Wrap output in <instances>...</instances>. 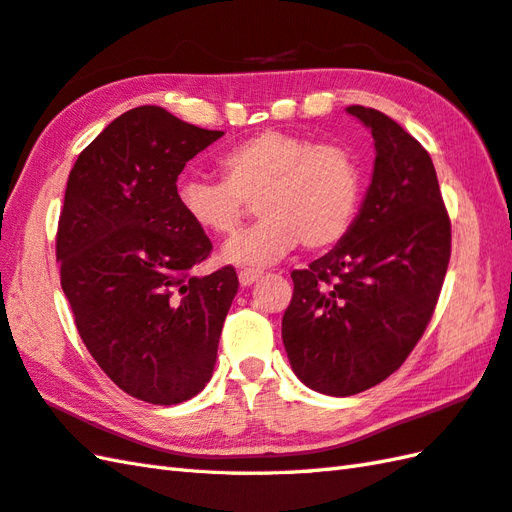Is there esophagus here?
Segmentation results:
<instances>
[{
    "label": "esophagus",
    "instance_id": "1",
    "mask_svg": "<svg viewBox=\"0 0 512 512\" xmlns=\"http://www.w3.org/2000/svg\"><path fill=\"white\" fill-rule=\"evenodd\" d=\"M261 275H264V272H261V270H255V268H244V270L237 272V279H240V283L244 285V288H248V285H253L255 281H259V279H261Z\"/></svg>",
    "mask_w": 512,
    "mask_h": 512
}]
</instances>
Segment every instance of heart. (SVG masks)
I'll return each mask as SVG.
<instances>
[{"instance_id":"b5f03b06","label":"heart","mask_w":512,"mask_h":512,"mask_svg":"<svg viewBox=\"0 0 512 512\" xmlns=\"http://www.w3.org/2000/svg\"><path fill=\"white\" fill-rule=\"evenodd\" d=\"M224 181L185 178L178 205L202 233L227 237L240 227L248 202L261 222L224 248L237 266H268L296 246L323 251L353 227L362 200V170L336 144L264 130L222 154Z\"/></svg>"}]
</instances>
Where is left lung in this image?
Wrapping results in <instances>:
<instances>
[{"label": "left lung", "mask_w": 512, "mask_h": 512, "mask_svg": "<svg viewBox=\"0 0 512 512\" xmlns=\"http://www.w3.org/2000/svg\"><path fill=\"white\" fill-rule=\"evenodd\" d=\"M347 113L373 135L371 185L351 231L292 272L281 323L294 375L331 397L358 395L406 362L434 314L451 255L430 154L382 111Z\"/></svg>", "instance_id": "1"}]
</instances>
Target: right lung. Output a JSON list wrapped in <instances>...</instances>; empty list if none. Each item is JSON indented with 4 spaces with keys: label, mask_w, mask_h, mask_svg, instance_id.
I'll return each instance as SVG.
<instances>
[{
    "label": "right lung",
    "mask_w": 512,
    "mask_h": 512,
    "mask_svg": "<svg viewBox=\"0 0 512 512\" xmlns=\"http://www.w3.org/2000/svg\"><path fill=\"white\" fill-rule=\"evenodd\" d=\"M222 135L137 106L69 172L56 259L78 334L117 386L154 406L205 388L240 285L233 266L189 275L211 240L187 220L176 189L185 163Z\"/></svg>",
    "instance_id": "add662e5"
}]
</instances>
